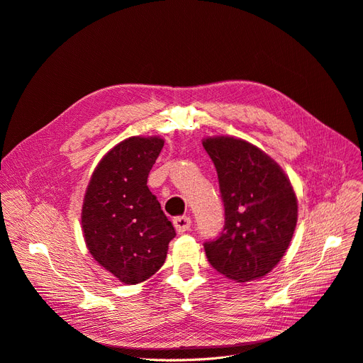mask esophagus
Returning a JSON list of instances; mask_svg holds the SVG:
<instances>
[{
    "mask_svg": "<svg viewBox=\"0 0 363 363\" xmlns=\"http://www.w3.org/2000/svg\"><path fill=\"white\" fill-rule=\"evenodd\" d=\"M173 224H174V228L177 230V233H184L190 228L191 220L189 217H176L173 220Z\"/></svg>",
    "mask_w": 363,
    "mask_h": 363,
    "instance_id": "34e87169",
    "label": "esophagus"
}]
</instances>
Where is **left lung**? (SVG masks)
Instances as JSON below:
<instances>
[{
    "label": "left lung",
    "mask_w": 363,
    "mask_h": 363,
    "mask_svg": "<svg viewBox=\"0 0 363 363\" xmlns=\"http://www.w3.org/2000/svg\"><path fill=\"white\" fill-rule=\"evenodd\" d=\"M218 174L225 224L203 245L212 268L236 283L262 279L281 261L297 223L293 186L262 149L233 136L202 140Z\"/></svg>",
    "instance_id": "8db88e82"
}]
</instances>
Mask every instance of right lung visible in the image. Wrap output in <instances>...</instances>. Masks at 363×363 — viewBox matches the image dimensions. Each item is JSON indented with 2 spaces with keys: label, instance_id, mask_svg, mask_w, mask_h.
<instances>
[{
  "label": "right lung",
  "instance_id": "obj_1",
  "mask_svg": "<svg viewBox=\"0 0 363 363\" xmlns=\"http://www.w3.org/2000/svg\"><path fill=\"white\" fill-rule=\"evenodd\" d=\"M164 139L132 136L95 167L82 205L84 243L94 259L124 284H139L165 262L176 236L146 186Z\"/></svg>",
  "mask_w": 363,
  "mask_h": 363
}]
</instances>
